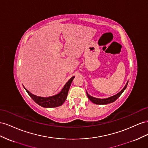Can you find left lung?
<instances>
[{
  "mask_svg": "<svg viewBox=\"0 0 148 148\" xmlns=\"http://www.w3.org/2000/svg\"><path fill=\"white\" fill-rule=\"evenodd\" d=\"M128 82H127V83L126 84L125 86L124 87V88L122 89L119 93H118L117 94L112 96L110 97H108L107 99H98V98H95L94 97H92L90 96L89 94H88L86 91L87 93V95L88 97V99H89L91 102H92L93 103H94L95 104H98V105H105V104H108V103H112L113 102H115V101L121 95L122 93L123 92V91L125 90V88L127 87L128 85Z\"/></svg>",
  "mask_w": 148,
  "mask_h": 148,
  "instance_id": "8db88e82",
  "label": "left lung"
}]
</instances>
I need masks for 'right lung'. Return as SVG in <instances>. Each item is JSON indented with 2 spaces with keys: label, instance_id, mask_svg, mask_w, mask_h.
Instances as JSON below:
<instances>
[{
  "label": "right lung",
  "instance_id": "1",
  "mask_svg": "<svg viewBox=\"0 0 148 148\" xmlns=\"http://www.w3.org/2000/svg\"><path fill=\"white\" fill-rule=\"evenodd\" d=\"M74 76L71 77L68 82L65 84L64 87L62 88L61 91L59 93V94L53 95L48 97H38L32 94V93L29 92L27 89L25 88L27 92L28 95L30 96V97L35 101V102L40 105L41 107H45V108H53V107H57L61 105L66 100L67 94H68V91L71 86V84L72 81L74 79Z\"/></svg>",
  "mask_w": 148,
  "mask_h": 148
}]
</instances>
